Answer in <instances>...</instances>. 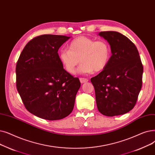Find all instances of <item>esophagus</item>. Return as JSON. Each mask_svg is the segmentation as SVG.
<instances>
[{"label": "esophagus", "instance_id": "esophagus-1", "mask_svg": "<svg viewBox=\"0 0 155 155\" xmlns=\"http://www.w3.org/2000/svg\"><path fill=\"white\" fill-rule=\"evenodd\" d=\"M79 80H80V82L81 83H86L88 81V79L87 78H80Z\"/></svg>", "mask_w": 155, "mask_h": 155}]
</instances>
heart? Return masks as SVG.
Returning <instances> with one entry per match:
<instances>
[{"label": "heart", "mask_w": 155, "mask_h": 155, "mask_svg": "<svg viewBox=\"0 0 155 155\" xmlns=\"http://www.w3.org/2000/svg\"><path fill=\"white\" fill-rule=\"evenodd\" d=\"M69 48L60 51L59 58L71 74L75 72L80 61L83 62L79 69L81 73L101 71L106 68L112 55L111 47L107 40H95L85 36L72 40Z\"/></svg>", "instance_id": "heart-1"}]
</instances>
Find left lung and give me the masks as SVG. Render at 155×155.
I'll list each match as a JSON object with an SVG mask.
<instances>
[{"label": "left lung", "mask_w": 155, "mask_h": 155, "mask_svg": "<svg viewBox=\"0 0 155 155\" xmlns=\"http://www.w3.org/2000/svg\"><path fill=\"white\" fill-rule=\"evenodd\" d=\"M112 56L106 68L91 79L99 112L113 117L129 112L136 104L143 82V66L138 50L127 37L117 31H101Z\"/></svg>", "instance_id": "1"}]
</instances>
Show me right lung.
Returning <instances> with one entry per match:
<instances>
[{"mask_svg": "<svg viewBox=\"0 0 155 155\" xmlns=\"http://www.w3.org/2000/svg\"><path fill=\"white\" fill-rule=\"evenodd\" d=\"M69 38L55 35L36 36L26 44L18 60V91L28 111L41 119H64L74 106L81 83L64 69L58 54Z\"/></svg>", "mask_w": 155, "mask_h": 155, "instance_id": "right-lung-1", "label": "right lung"}]
</instances>
